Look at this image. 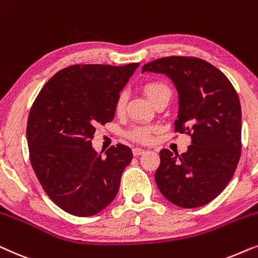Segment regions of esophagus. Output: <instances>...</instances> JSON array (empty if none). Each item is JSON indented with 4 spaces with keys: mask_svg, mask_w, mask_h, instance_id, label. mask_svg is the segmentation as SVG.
Returning a JSON list of instances; mask_svg holds the SVG:
<instances>
[{
    "mask_svg": "<svg viewBox=\"0 0 258 258\" xmlns=\"http://www.w3.org/2000/svg\"><path fill=\"white\" fill-rule=\"evenodd\" d=\"M143 153H145V150L139 149V147H135V149H133V156L138 157V156H140V154H143Z\"/></svg>",
    "mask_w": 258,
    "mask_h": 258,
    "instance_id": "1",
    "label": "esophagus"
}]
</instances>
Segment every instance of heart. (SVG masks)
Here are the masks:
<instances>
[{
	"label": "heart",
	"mask_w": 258,
	"mask_h": 258,
	"mask_svg": "<svg viewBox=\"0 0 258 258\" xmlns=\"http://www.w3.org/2000/svg\"><path fill=\"white\" fill-rule=\"evenodd\" d=\"M143 92L149 98V100L152 104H156L157 101L163 100V99H167L170 101L171 95H172V91H171L170 86L165 84L163 81L152 80L146 82L143 85ZM127 101V94L126 92H120L118 97H116L114 109L116 113H121L125 109ZM158 130L157 126L153 125H140L135 126L131 130H128L126 133L127 138H130L133 142L137 143H149L151 138H152V133H154Z\"/></svg>",
	"instance_id": "obj_1"
}]
</instances>
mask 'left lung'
Returning <instances> with one entry per match:
<instances>
[{"label":"left lung","instance_id":"left-lung-1","mask_svg":"<svg viewBox=\"0 0 258 258\" xmlns=\"http://www.w3.org/2000/svg\"><path fill=\"white\" fill-rule=\"evenodd\" d=\"M142 72L173 81L179 98L174 130L192 140L180 156L160 151L158 188L180 208L210 203L231 180L241 157L242 112L235 88L218 68L198 57H161L144 64Z\"/></svg>","mask_w":258,"mask_h":258}]
</instances>
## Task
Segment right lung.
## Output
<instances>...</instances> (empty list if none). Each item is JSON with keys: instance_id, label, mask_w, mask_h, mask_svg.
Segmentation results:
<instances>
[{"instance_id": "add662e5", "label": "right lung", "mask_w": 258, "mask_h": 258, "mask_svg": "<svg viewBox=\"0 0 258 258\" xmlns=\"http://www.w3.org/2000/svg\"><path fill=\"white\" fill-rule=\"evenodd\" d=\"M139 63L73 64L40 91L27 122L29 158L41 186L68 214L88 217L111 204L132 151L118 144L102 157L95 127L114 118V104Z\"/></svg>"}]
</instances>
